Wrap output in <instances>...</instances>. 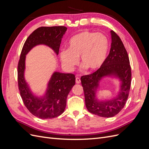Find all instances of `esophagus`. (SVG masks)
Wrapping results in <instances>:
<instances>
[{
	"instance_id": "34e87169",
	"label": "esophagus",
	"mask_w": 149,
	"mask_h": 149,
	"mask_svg": "<svg viewBox=\"0 0 149 149\" xmlns=\"http://www.w3.org/2000/svg\"><path fill=\"white\" fill-rule=\"evenodd\" d=\"M76 83L77 84H79L81 83V79L78 77L76 78Z\"/></svg>"
}]
</instances>
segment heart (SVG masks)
Segmentation results:
<instances>
[{"label":"heart","mask_w":149,"mask_h":149,"mask_svg":"<svg viewBox=\"0 0 149 149\" xmlns=\"http://www.w3.org/2000/svg\"><path fill=\"white\" fill-rule=\"evenodd\" d=\"M68 47V49H63L60 53L61 63L66 70L73 71L80 57L84 70L95 71L100 68L106 59L109 41L102 33L83 31L70 39Z\"/></svg>","instance_id":"obj_1"}]
</instances>
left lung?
Instances as JSON below:
<instances>
[{"mask_svg": "<svg viewBox=\"0 0 149 149\" xmlns=\"http://www.w3.org/2000/svg\"><path fill=\"white\" fill-rule=\"evenodd\" d=\"M111 47L109 55L102 66L93 73L81 76V81L84 93L87 109L92 114L104 118H111L123 109L129 96L131 84V68L127 51L120 37L111 31ZM114 76L121 81L118 96L107 101H98L95 97L101 79Z\"/></svg>", "mask_w": 149, "mask_h": 149, "instance_id": "8db88e82", "label": "left lung"}]
</instances>
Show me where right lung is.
I'll return each mask as SVG.
<instances>
[{
    "label": "right lung",
    "instance_id": "1",
    "mask_svg": "<svg viewBox=\"0 0 149 149\" xmlns=\"http://www.w3.org/2000/svg\"><path fill=\"white\" fill-rule=\"evenodd\" d=\"M66 30L64 26L39 27L29 35L22 49L17 71L20 96L27 109L40 119L56 118L64 112L67 96L75 84V76L71 73L54 72L48 82L45 94L42 97L35 96L24 77L26 55L34 47L45 45L58 55L61 38Z\"/></svg>",
    "mask_w": 149,
    "mask_h": 149
}]
</instances>
